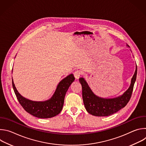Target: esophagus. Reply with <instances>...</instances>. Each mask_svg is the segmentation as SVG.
Segmentation results:
<instances>
[{
	"label": "esophagus",
	"mask_w": 146,
	"mask_h": 146,
	"mask_svg": "<svg viewBox=\"0 0 146 146\" xmlns=\"http://www.w3.org/2000/svg\"><path fill=\"white\" fill-rule=\"evenodd\" d=\"M81 75V72L80 70H76L74 73V76L76 79H78Z\"/></svg>",
	"instance_id": "34e87169"
}]
</instances>
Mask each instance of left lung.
<instances>
[{"mask_svg":"<svg viewBox=\"0 0 146 146\" xmlns=\"http://www.w3.org/2000/svg\"><path fill=\"white\" fill-rule=\"evenodd\" d=\"M127 46L129 47L128 45ZM136 75L137 66L131 79V83L129 88L122 95L111 99L102 98L95 95L86 80L83 77H80L79 81L82 86L83 102L87 112L92 115L105 117L110 115L123 108L131 99L136 79Z\"/></svg>","mask_w":146,"mask_h":146,"instance_id":"8db88e82","label":"left lung"}]
</instances>
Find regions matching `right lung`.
Here are the masks:
<instances>
[{"label": "right lung", "mask_w": 146, "mask_h": 146, "mask_svg": "<svg viewBox=\"0 0 146 146\" xmlns=\"http://www.w3.org/2000/svg\"><path fill=\"white\" fill-rule=\"evenodd\" d=\"M74 79L73 74H69L59 82L50 99L40 102L31 100L23 97L16 89L13 79L12 85L19 103L27 112L37 118H48L58 115L62 111L66 93Z\"/></svg>", "instance_id": "right-lung-1"}]
</instances>
